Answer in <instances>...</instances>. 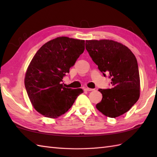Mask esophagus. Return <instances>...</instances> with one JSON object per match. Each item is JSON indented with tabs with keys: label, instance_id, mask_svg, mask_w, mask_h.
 I'll return each instance as SVG.
<instances>
[{
	"label": "esophagus",
	"instance_id": "obj_1",
	"mask_svg": "<svg viewBox=\"0 0 157 157\" xmlns=\"http://www.w3.org/2000/svg\"><path fill=\"white\" fill-rule=\"evenodd\" d=\"M84 90L85 91H93L94 90V89H92V88H86L85 89H84Z\"/></svg>",
	"mask_w": 157,
	"mask_h": 157
}]
</instances>
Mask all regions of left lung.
<instances>
[{"mask_svg": "<svg viewBox=\"0 0 157 157\" xmlns=\"http://www.w3.org/2000/svg\"><path fill=\"white\" fill-rule=\"evenodd\" d=\"M86 48L104 76L111 79V89H99L102 94L96 107L103 115L117 117L128 112L140 98L138 62L126 46L112 40L86 41Z\"/></svg>", "mask_w": 157, "mask_h": 157, "instance_id": "left-lung-1", "label": "left lung"}]
</instances>
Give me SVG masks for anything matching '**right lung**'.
<instances>
[{
    "label": "right lung",
    "instance_id": "right-lung-1",
    "mask_svg": "<svg viewBox=\"0 0 157 157\" xmlns=\"http://www.w3.org/2000/svg\"><path fill=\"white\" fill-rule=\"evenodd\" d=\"M84 49L83 40L61 36L45 43L34 56L24 83L32 106L41 115L59 117L83 93L81 88H65L61 82Z\"/></svg>",
    "mask_w": 157,
    "mask_h": 157
}]
</instances>
